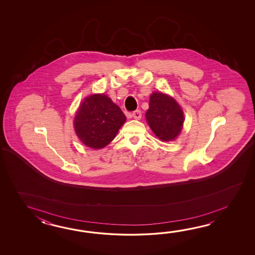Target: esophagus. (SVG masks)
Instances as JSON below:
<instances>
[{"label": "esophagus", "mask_w": 255, "mask_h": 255, "mask_svg": "<svg viewBox=\"0 0 255 255\" xmlns=\"http://www.w3.org/2000/svg\"><path fill=\"white\" fill-rule=\"evenodd\" d=\"M141 116H142V114H141L140 110H135V111H134V112L132 113V117H133V119H135V120H140Z\"/></svg>", "instance_id": "34e87169"}]
</instances>
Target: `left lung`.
<instances>
[{"label": "left lung", "instance_id": "left-lung-1", "mask_svg": "<svg viewBox=\"0 0 255 255\" xmlns=\"http://www.w3.org/2000/svg\"><path fill=\"white\" fill-rule=\"evenodd\" d=\"M146 119L155 135L163 141L175 139L184 122L183 112L179 104L162 93H153L150 96Z\"/></svg>", "mask_w": 255, "mask_h": 255}]
</instances>
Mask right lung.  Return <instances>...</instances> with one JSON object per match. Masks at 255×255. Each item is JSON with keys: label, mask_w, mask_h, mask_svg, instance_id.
Wrapping results in <instances>:
<instances>
[{"label": "right lung", "mask_w": 255, "mask_h": 255, "mask_svg": "<svg viewBox=\"0 0 255 255\" xmlns=\"http://www.w3.org/2000/svg\"><path fill=\"white\" fill-rule=\"evenodd\" d=\"M126 116L108 96L92 95L85 99L75 117L76 135L86 146L102 148L113 140Z\"/></svg>", "instance_id": "right-lung-1"}]
</instances>
